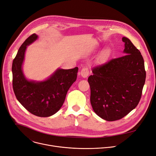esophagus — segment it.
<instances>
[{"label":"esophagus","mask_w":156,"mask_h":156,"mask_svg":"<svg viewBox=\"0 0 156 156\" xmlns=\"http://www.w3.org/2000/svg\"><path fill=\"white\" fill-rule=\"evenodd\" d=\"M81 76L83 78H87L89 74V70L87 68H83L81 70Z\"/></svg>","instance_id":"esophagus-1"}]
</instances>
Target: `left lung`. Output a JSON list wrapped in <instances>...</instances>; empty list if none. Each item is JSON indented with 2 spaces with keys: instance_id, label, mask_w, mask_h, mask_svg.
Returning a JSON list of instances; mask_svg holds the SVG:
<instances>
[{
  "instance_id": "8db88e82",
  "label": "left lung",
  "mask_w": 156,
  "mask_h": 156,
  "mask_svg": "<svg viewBox=\"0 0 156 156\" xmlns=\"http://www.w3.org/2000/svg\"><path fill=\"white\" fill-rule=\"evenodd\" d=\"M122 40L125 55L94 68L88 78L92 108L108 121L122 118L136 107L145 81L140 52L128 38Z\"/></svg>"
}]
</instances>
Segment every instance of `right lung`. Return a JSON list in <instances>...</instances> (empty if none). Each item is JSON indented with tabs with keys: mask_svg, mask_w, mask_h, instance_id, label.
Returning a JSON list of instances; mask_svg holds the SVG:
<instances>
[{
	"mask_svg": "<svg viewBox=\"0 0 156 156\" xmlns=\"http://www.w3.org/2000/svg\"><path fill=\"white\" fill-rule=\"evenodd\" d=\"M38 39L34 34L21 45L12 62V86L16 99L31 114L48 117L58 111L65 101L69 88L77 78L78 68H58L44 81L28 80L23 72L27 46Z\"/></svg>",
	"mask_w": 156,
	"mask_h": 156,
	"instance_id": "obj_1",
	"label": "right lung"
}]
</instances>
